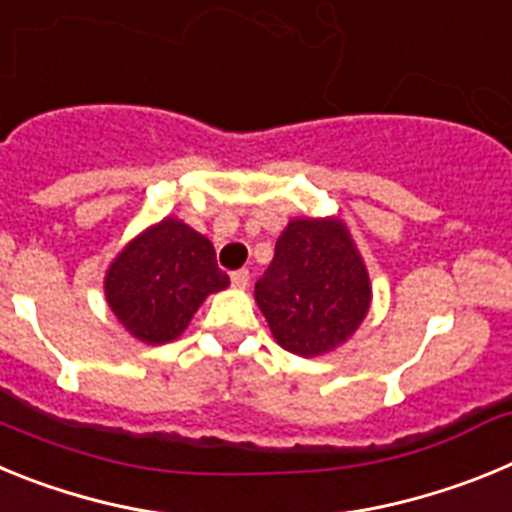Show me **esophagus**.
Wrapping results in <instances>:
<instances>
[{"label":"esophagus","mask_w":512,"mask_h":512,"mask_svg":"<svg viewBox=\"0 0 512 512\" xmlns=\"http://www.w3.org/2000/svg\"><path fill=\"white\" fill-rule=\"evenodd\" d=\"M248 277H251V274H248V269H238V271H233V274H230V282H233L235 289H246L248 287Z\"/></svg>","instance_id":"obj_1"}]
</instances>
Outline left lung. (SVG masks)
<instances>
[{"label":"left lung","mask_w":512,"mask_h":512,"mask_svg":"<svg viewBox=\"0 0 512 512\" xmlns=\"http://www.w3.org/2000/svg\"><path fill=\"white\" fill-rule=\"evenodd\" d=\"M253 295L279 346L310 359L354 336L372 305V284L341 220L300 217L279 235Z\"/></svg>","instance_id":"8db88e82"}]
</instances>
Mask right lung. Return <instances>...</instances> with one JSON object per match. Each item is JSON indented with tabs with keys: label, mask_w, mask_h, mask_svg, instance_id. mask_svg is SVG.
Segmentation results:
<instances>
[{
	"label": "right lung",
	"mask_w": 512,
	"mask_h": 512,
	"mask_svg": "<svg viewBox=\"0 0 512 512\" xmlns=\"http://www.w3.org/2000/svg\"><path fill=\"white\" fill-rule=\"evenodd\" d=\"M228 284L205 235L166 217L122 248L104 277V297L130 336L161 346L182 336L205 297Z\"/></svg>",
	"instance_id": "1"
}]
</instances>
